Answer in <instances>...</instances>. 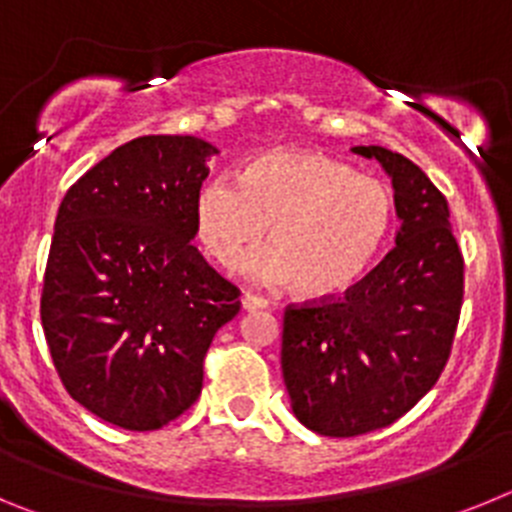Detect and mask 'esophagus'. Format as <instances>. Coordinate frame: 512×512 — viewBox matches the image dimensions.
<instances>
[{"label": "esophagus", "instance_id": "esophagus-1", "mask_svg": "<svg viewBox=\"0 0 512 512\" xmlns=\"http://www.w3.org/2000/svg\"><path fill=\"white\" fill-rule=\"evenodd\" d=\"M241 305H243V310L253 312V310H264V307H269V300H266V297H259V295H251V292H246V295L241 297Z\"/></svg>", "mask_w": 512, "mask_h": 512}]
</instances>
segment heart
Segmentation results:
<instances>
[{
	"label": "heart",
	"instance_id": "heart-1",
	"mask_svg": "<svg viewBox=\"0 0 512 512\" xmlns=\"http://www.w3.org/2000/svg\"><path fill=\"white\" fill-rule=\"evenodd\" d=\"M392 189L320 151L253 158L241 179L215 176L194 200V233L223 269L246 264L256 282H295L302 297H336L372 271L395 230Z\"/></svg>",
	"mask_w": 512,
	"mask_h": 512
}]
</instances>
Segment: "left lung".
I'll use <instances>...</instances> for the list:
<instances>
[{
  "instance_id": "left-lung-1",
  "label": "left lung",
  "mask_w": 512,
  "mask_h": 512,
  "mask_svg": "<svg viewBox=\"0 0 512 512\" xmlns=\"http://www.w3.org/2000/svg\"><path fill=\"white\" fill-rule=\"evenodd\" d=\"M392 179L395 248L343 297L287 307L282 374L305 428L330 438L395 423L449 361L464 297V259L449 202L410 158L356 146Z\"/></svg>"
}]
</instances>
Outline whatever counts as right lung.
Masks as SVG:
<instances>
[{
  "mask_svg": "<svg viewBox=\"0 0 512 512\" xmlns=\"http://www.w3.org/2000/svg\"><path fill=\"white\" fill-rule=\"evenodd\" d=\"M217 153L194 135H143L66 192L45 266V341L63 387L104 423L156 431L202 392L238 287L192 246L194 200Z\"/></svg>",
  "mask_w": 512,
  "mask_h": 512,
  "instance_id": "right-lung-1",
  "label": "right lung"
}]
</instances>
